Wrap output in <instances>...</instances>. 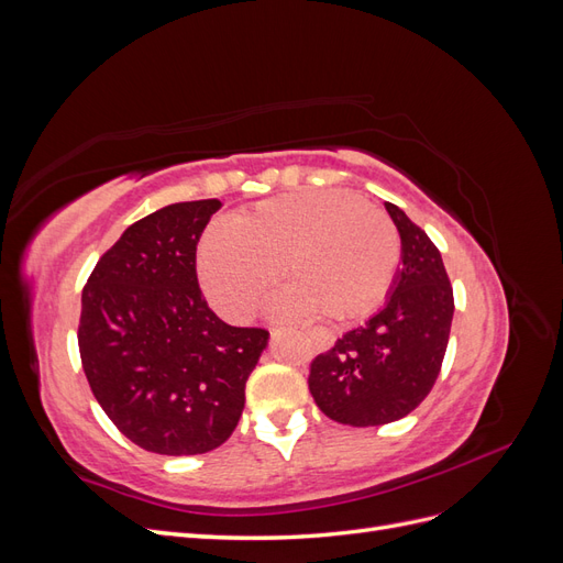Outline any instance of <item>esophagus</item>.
Wrapping results in <instances>:
<instances>
[{"label": "esophagus", "instance_id": "1", "mask_svg": "<svg viewBox=\"0 0 563 563\" xmlns=\"http://www.w3.org/2000/svg\"><path fill=\"white\" fill-rule=\"evenodd\" d=\"M308 340H310L312 350H317V352H327V350H331V345H333V338H331L329 333H323V331H312V333L308 335Z\"/></svg>", "mask_w": 563, "mask_h": 563}]
</instances>
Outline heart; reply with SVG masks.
Masks as SVG:
<instances>
[{
  "mask_svg": "<svg viewBox=\"0 0 563 563\" xmlns=\"http://www.w3.org/2000/svg\"><path fill=\"white\" fill-rule=\"evenodd\" d=\"M401 258L391 218L350 192L305 190L261 201L234 225H216L199 246V277L232 321L246 319L282 265L288 284L272 302L277 317L343 323L373 312Z\"/></svg>",
  "mask_w": 563,
  "mask_h": 563,
  "instance_id": "obj_1",
  "label": "heart"
}]
</instances>
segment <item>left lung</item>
<instances>
[{
  "label": "left lung",
  "instance_id": "obj_1",
  "mask_svg": "<svg viewBox=\"0 0 563 563\" xmlns=\"http://www.w3.org/2000/svg\"><path fill=\"white\" fill-rule=\"evenodd\" d=\"M401 261L383 310L319 354L310 391L323 416L352 428L395 422L430 395L444 362L453 288L439 249L395 203Z\"/></svg>",
  "mask_w": 563,
  "mask_h": 563
}]
</instances>
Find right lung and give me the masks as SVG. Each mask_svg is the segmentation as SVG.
<instances>
[{"mask_svg": "<svg viewBox=\"0 0 563 563\" xmlns=\"http://www.w3.org/2000/svg\"><path fill=\"white\" fill-rule=\"evenodd\" d=\"M218 199L180 201L122 232L81 294L79 354L96 401L135 446L197 455L225 444L267 347L203 300L195 255Z\"/></svg>", "mask_w": 563, "mask_h": 563, "instance_id": "obj_1", "label": "right lung"}]
</instances>
